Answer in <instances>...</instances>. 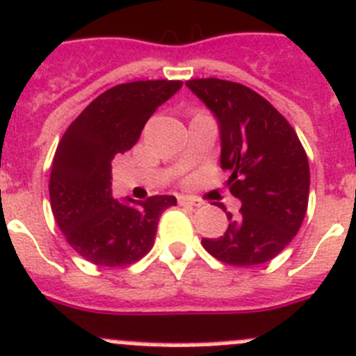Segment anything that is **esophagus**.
<instances>
[{"instance_id":"esophagus-1","label":"esophagus","mask_w":356,"mask_h":356,"mask_svg":"<svg viewBox=\"0 0 356 356\" xmlns=\"http://www.w3.org/2000/svg\"><path fill=\"white\" fill-rule=\"evenodd\" d=\"M177 202H179V205H182V207H189V209L200 207L202 205L200 200H197V198H191V197H184V195H179Z\"/></svg>"}]
</instances>
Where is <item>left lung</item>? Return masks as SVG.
Wrapping results in <instances>:
<instances>
[{
    "label": "left lung",
    "mask_w": 356,
    "mask_h": 356,
    "mask_svg": "<svg viewBox=\"0 0 356 356\" xmlns=\"http://www.w3.org/2000/svg\"><path fill=\"white\" fill-rule=\"evenodd\" d=\"M191 91L214 112L221 129V168L242 202L218 238H202L207 253L235 267L277 257L297 235L307 212L309 161L297 133L253 89L221 79H193Z\"/></svg>",
    "instance_id": "obj_1"
}]
</instances>
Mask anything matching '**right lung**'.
<instances>
[{
    "mask_svg": "<svg viewBox=\"0 0 356 356\" xmlns=\"http://www.w3.org/2000/svg\"><path fill=\"white\" fill-rule=\"evenodd\" d=\"M181 81H137L107 89L66 128L52 159L51 209L66 242L103 267L135 264L151 251L163 211L177 204L156 195L128 204L112 198V159L140 138L156 108Z\"/></svg>",
    "mask_w": 356,
    "mask_h": 356,
    "instance_id": "1",
    "label": "right lung"
}]
</instances>
